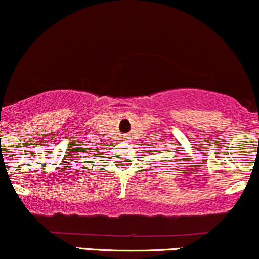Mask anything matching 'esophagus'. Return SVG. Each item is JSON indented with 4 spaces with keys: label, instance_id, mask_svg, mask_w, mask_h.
Wrapping results in <instances>:
<instances>
[{
    "label": "esophagus",
    "instance_id": "1",
    "mask_svg": "<svg viewBox=\"0 0 259 259\" xmlns=\"http://www.w3.org/2000/svg\"><path fill=\"white\" fill-rule=\"evenodd\" d=\"M123 140H128V138H127V137H123Z\"/></svg>",
    "mask_w": 259,
    "mask_h": 259
}]
</instances>
